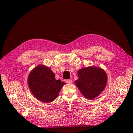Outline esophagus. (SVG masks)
I'll return each mask as SVG.
<instances>
[{
	"mask_svg": "<svg viewBox=\"0 0 133 133\" xmlns=\"http://www.w3.org/2000/svg\"><path fill=\"white\" fill-rule=\"evenodd\" d=\"M72 80L71 79H68V80H66V83H68V84H71V83H72Z\"/></svg>",
	"mask_w": 133,
	"mask_h": 133,
	"instance_id": "1",
	"label": "esophagus"
}]
</instances>
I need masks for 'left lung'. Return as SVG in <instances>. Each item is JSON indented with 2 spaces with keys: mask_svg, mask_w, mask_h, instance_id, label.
Returning a JSON list of instances; mask_svg holds the SVG:
<instances>
[{
  "mask_svg": "<svg viewBox=\"0 0 133 133\" xmlns=\"http://www.w3.org/2000/svg\"><path fill=\"white\" fill-rule=\"evenodd\" d=\"M78 75L76 85L82 94L89 100L98 96L107 85V76L101 68H84L78 71Z\"/></svg>",
  "mask_w": 133,
  "mask_h": 133,
  "instance_id": "obj_1",
  "label": "left lung"
}]
</instances>
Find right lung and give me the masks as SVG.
Masks as SVG:
<instances>
[{"label":"right lung","mask_w":133,"mask_h":133,"mask_svg":"<svg viewBox=\"0 0 133 133\" xmlns=\"http://www.w3.org/2000/svg\"><path fill=\"white\" fill-rule=\"evenodd\" d=\"M28 85L35 97L41 102L50 103L58 97L65 83L56 80L49 68L39 65L32 70L28 77Z\"/></svg>","instance_id":"obj_1"}]
</instances>
